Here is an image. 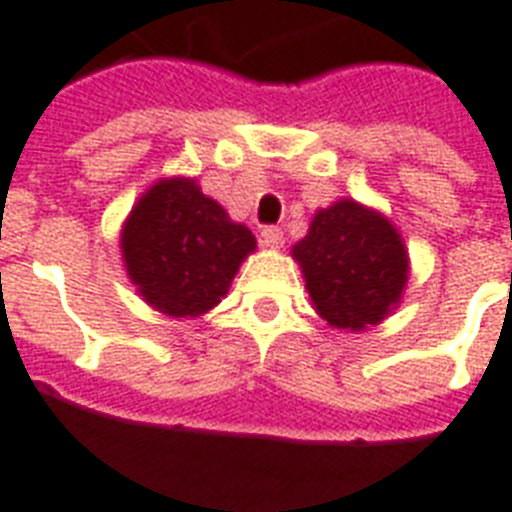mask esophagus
<instances>
[{
  "label": "esophagus",
  "instance_id": "obj_1",
  "mask_svg": "<svg viewBox=\"0 0 512 512\" xmlns=\"http://www.w3.org/2000/svg\"><path fill=\"white\" fill-rule=\"evenodd\" d=\"M260 242H263V247L268 249H278L281 244H284V231L278 226H265L263 234H260Z\"/></svg>",
  "mask_w": 512,
  "mask_h": 512
}]
</instances>
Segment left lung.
Masks as SVG:
<instances>
[{"label":"left lung","mask_w":512,"mask_h":512,"mask_svg":"<svg viewBox=\"0 0 512 512\" xmlns=\"http://www.w3.org/2000/svg\"><path fill=\"white\" fill-rule=\"evenodd\" d=\"M292 255L318 315L347 331L384 321L400 305L410 273L407 249L392 220L355 199L318 210Z\"/></svg>","instance_id":"obj_1"}]
</instances>
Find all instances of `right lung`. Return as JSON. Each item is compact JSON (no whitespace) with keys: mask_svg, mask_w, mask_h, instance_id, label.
Listing matches in <instances>:
<instances>
[{"mask_svg":"<svg viewBox=\"0 0 512 512\" xmlns=\"http://www.w3.org/2000/svg\"><path fill=\"white\" fill-rule=\"evenodd\" d=\"M255 247L252 231L205 197L194 178L157 181L141 194L120 234L136 292L173 318L213 310Z\"/></svg>","mask_w":512,"mask_h":512,"instance_id":"right-lung-1","label":"right lung"}]
</instances>
